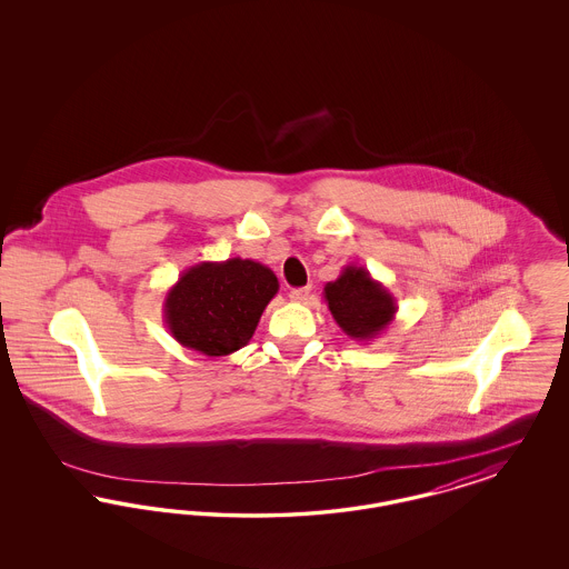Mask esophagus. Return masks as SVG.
I'll return each mask as SVG.
<instances>
[{
    "label": "esophagus",
    "mask_w": 569,
    "mask_h": 569,
    "mask_svg": "<svg viewBox=\"0 0 569 569\" xmlns=\"http://www.w3.org/2000/svg\"><path fill=\"white\" fill-rule=\"evenodd\" d=\"M309 295H311L309 288H297V290L290 292V300H292V302H305V300L309 298Z\"/></svg>",
    "instance_id": "1"
}]
</instances>
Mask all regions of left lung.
<instances>
[{
    "label": "left lung",
    "instance_id": "1",
    "mask_svg": "<svg viewBox=\"0 0 569 569\" xmlns=\"http://www.w3.org/2000/svg\"><path fill=\"white\" fill-rule=\"evenodd\" d=\"M325 300L339 328L353 341L369 343L395 322L397 300L365 267L348 264L325 286Z\"/></svg>",
    "mask_w": 569,
    "mask_h": 569
}]
</instances>
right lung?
Segmentation results:
<instances>
[{"instance_id": "obj_1", "label": "right lung", "mask_w": 569, "mask_h": 569, "mask_svg": "<svg viewBox=\"0 0 569 569\" xmlns=\"http://www.w3.org/2000/svg\"><path fill=\"white\" fill-rule=\"evenodd\" d=\"M277 290L274 272L256 260L200 262L168 290L163 322L183 348L228 356L249 343Z\"/></svg>"}]
</instances>
